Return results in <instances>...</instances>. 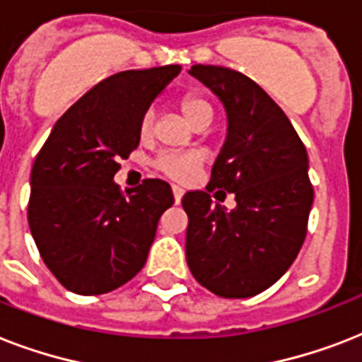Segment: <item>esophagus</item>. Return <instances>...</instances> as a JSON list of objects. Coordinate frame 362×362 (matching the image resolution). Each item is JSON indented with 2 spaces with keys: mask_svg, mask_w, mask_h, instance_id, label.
I'll return each instance as SVG.
<instances>
[{
  "mask_svg": "<svg viewBox=\"0 0 362 362\" xmlns=\"http://www.w3.org/2000/svg\"><path fill=\"white\" fill-rule=\"evenodd\" d=\"M173 195H175L176 203H180L182 197H184V189L180 186H173Z\"/></svg>",
  "mask_w": 362,
  "mask_h": 362,
  "instance_id": "34e87169",
  "label": "esophagus"
}]
</instances>
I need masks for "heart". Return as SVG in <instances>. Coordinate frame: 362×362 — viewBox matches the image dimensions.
<instances>
[{
  "label": "heart",
  "mask_w": 362,
  "mask_h": 362,
  "mask_svg": "<svg viewBox=\"0 0 362 362\" xmlns=\"http://www.w3.org/2000/svg\"><path fill=\"white\" fill-rule=\"evenodd\" d=\"M178 109L182 116L192 127H209L214 118V107L209 99L197 92H187L178 99ZM153 112L146 110L141 116L139 125H136V133L141 141H150L153 135ZM153 167L161 173V175L169 176L173 180L187 182L192 180L193 176L197 175L199 167H201V159L195 153L187 152H175V150H167L161 152L153 161Z\"/></svg>",
  "instance_id": "heart-1"
}]
</instances>
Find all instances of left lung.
<instances>
[{"label": "left lung", "instance_id": "obj_1", "mask_svg": "<svg viewBox=\"0 0 362 362\" xmlns=\"http://www.w3.org/2000/svg\"><path fill=\"white\" fill-rule=\"evenodd\" d=\"M189 73L226 105L229 133L206 192L182 197L187 267L218 297H253L286 274L306 238L314 203L308 153L286 112L250 76L218 65ZM216 187L235 195L237 209L211 204Z\"/></svg>", "mask_w": 362, "mask_h": 362}]
</instances>
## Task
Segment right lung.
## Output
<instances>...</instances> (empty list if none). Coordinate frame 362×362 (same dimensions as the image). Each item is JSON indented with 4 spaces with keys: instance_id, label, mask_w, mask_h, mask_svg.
<instances>
[{
    "instance_id": "right-lung-1",
    "label": "right lung",
    "mask_w": 362,
    "mask_h": 362,
    "mask_svg": "<svg viewBox=\"0 0 362 362\" xmlns=\"http://www.w3.org/2000/svg\"><path fill=\"white\" fill-rule=\"evenodd\" d=\"M180 65L122 71L84 93L56 122L31 169L28 223L56 280L78 295L115 291L139 274L158 221L173 206L167 182L115 184L139 146L136 125Z\"/></svg>"
}]
</instances>
